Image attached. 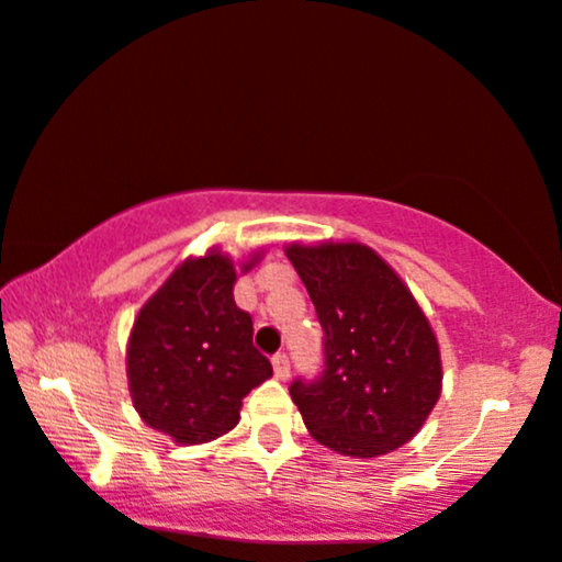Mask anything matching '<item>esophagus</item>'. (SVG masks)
<instances>
[{"mask_svg": "<svg viewBox=\"0 0 562 562\" xmlns=\"http://www.w3.org/2000/svg\"><path fill=\"white\" fill-rule=\"evenodd\" d=\"M272 367H274V376L280 382H285L288 376H290V358L285 356V353H277L274 358H272Z\"/></svg>", "mask_w": 562, "mask_h": 562, "instance_id": "obj_1", "label": "esophagus"}]
</instances>
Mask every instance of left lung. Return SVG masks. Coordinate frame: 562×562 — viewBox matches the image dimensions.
Masks as SVG:
<instances>
[{"mask_svg":"<svg viewBox=\"0 0 562 562\" xmlns=\"http://www.w3.org/2000/svg\"><path fill=\"white\" fill-rule=\"evenodd\" d=\"M285 254L324 329V374L290 384L308 435L350 458L403 448L442 392V358L427 314L363 243H290Z\"/></svg>","mask_w":562,"mask_h":562,"instance_id":"1","label":"left lung"}]
</instances>
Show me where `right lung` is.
<instances>
[{
    "instance_id": "obj_1",
    "label": "right lung",
    "mask_w": 562,
    "mask_h": 562,
    "mask_svg": "<svg viewBox=\"0 0 562 562\" xmlns=\"http://www.w3.org/2000/svg\"><path fill=\"white\" fill-rule=\"evenodd\" d=\"M263 251L235 263L209 248L188 256L140 306L127 337V390L146 427L178 445H204L240 422L243 397L272 376L254 348V322L233 288Z\"/></svg>"
}]
</instances>
